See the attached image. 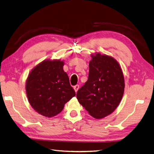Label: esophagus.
I'll return each instance as SVG.
<instances>
[{
  "label": "esophagus",
  "instance_id": "esophagus-1",
  "mask_svg": "<svg viewBox=\"0 0 154 154\" xmlns=\"http://www.w3.org/2000/svg\"><path fill=\"white\" fill-rule=\"evenodd\" d=\"M79 87H80V86L78 85V84H77V85L74 86V90H75V92H77V91L78 90V89H79Z\"/></svg>",
  "mask_w": 154,
  "mask_h": 154
}]
</instances>
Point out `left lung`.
Returning a JSON list of instances; mask_svg holds the SVG:
<instances>
[{
    "mask_svg": "<svg viewBox=\"0 0 154 154\" xmlns=\"http://www.w3.org/2000/svg\"><path fill=\"white\" fill-rule=\"evenodd\" d=\"M86 82L78 90L80 104L96 119L112 114L120 103L124 92V78L120 64L107 55H91Z\"/></svg>",
    "mask_w": 154,
    "mask_h": 154,
    "instance_id": "1",
    "label": "left lung"
}]
</instances>
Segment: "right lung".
<instances>
[{"label":"right lung","instance_id":"right-lung-1","mask_svg":"<svg viewBox=\"0 0 154 154\" xmlns=\"http://www.w3.org/2000/svg\"><path fill=\"white\" fill-rule=\"evenodd\" d=\"M63 66L64 62L60 60H46L34 67L28 76L27 98L34 110L44 116L57 115L76 95Z\"/></svg>","mask_w":154,"mask_h":154}]
</instances>
